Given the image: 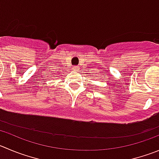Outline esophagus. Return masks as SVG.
I'll return each instance as SVG.
<instances>
[{
	"label": "esophagus",
	"instance_id": "34e87169",
	"mask_svg": "<svg viewBox=\"0 0 159 159\" xmlns=\"http://www.w3.org/2000/svg\"><path fill=\"white\" fill-rule=\"evenodd\" d=\"M73 69H74V70L76 71V72H77V71H78V69H79V67H78V66H75V67L73 68Z\"/></svg>",
	"mask_w": 159,
	"mask_h": 159
}]
</instances>
